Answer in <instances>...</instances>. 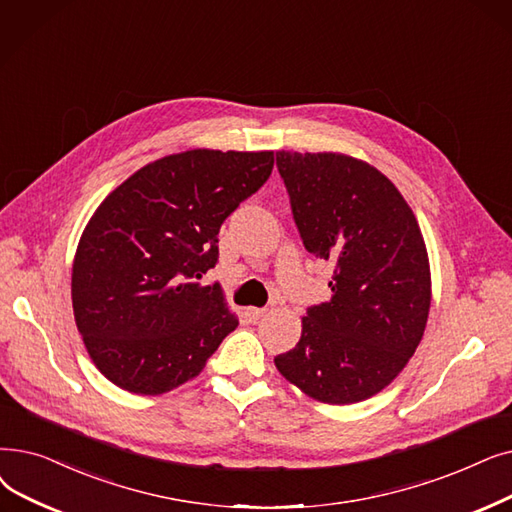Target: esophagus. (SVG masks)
Returning <instances> with one entry per match:
<instances>
[{
  "instance_id": "esophagus-1",
  "label": "esophagus",
  "mask_w": 512,
  "mask_h": 512,
  "mask_svg": "<svg viewBox=\"0 0 512 512\" xmlns=\"http://www.w3.org/2000/svg\"><path fill=\"white\" fill-rule=\"evenodd\" d=\"M265 314H268V309H265V307H249V309H247V316H249L251 320H259V318H263Z\"/></svg>"
}]
</instances>
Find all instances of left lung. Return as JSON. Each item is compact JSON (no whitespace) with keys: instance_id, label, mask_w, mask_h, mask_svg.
Listing matches in <instances>:
<instances>
[{"instance_id":"obj_1","label":"left lung","mask_w":512,"mask_h":512,"mask_svg":"<svg viewBox=\"0 0 512 512\" xmlns=\"http://www.w3.org/2000/svg\"><path fill=\"white\" fill-rule=\"evenodd\" d=\"M305 249L335 263L332 297L307 307L299 343L274 358L324 404H355L404 370L425 332L431 272L418 221L391 180L337 152H276Z\"/></svg>"}]
</instances>
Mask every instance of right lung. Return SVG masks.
Instances as JSON below:
<instances>
[{"label":"right lung","mask_w":512,"mask_h":512,"mask_svg":"<svg viewBox=\"0 0 512 512\" xmlns=\"http://www.w3.org/2000/svg\"><path fill=\"white\" fill-rule=\"evenodd\" d=\"M274 152L196 148L154 161L110 192L73 263V311L110 383L159 395L201 374L238 326L215 268L226 217L272 173Z\"/></svg>","instance_id":"1"}]
</instances>
